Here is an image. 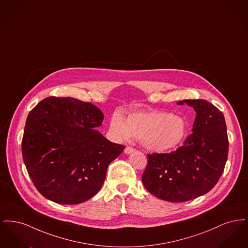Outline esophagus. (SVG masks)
Instances as JSON below:
<instances>
[{"mask_svg":"<svg viewBox=\"0 0 248 248\" xmlns=\"http://www.w3.org/2000/svg\"><path fill=\"white\" fill-rule=\"evenodd\" d=\"M134 152H135V149L132 148V147H130V146H127V147L124 149V154H131L132 153H134Z\"/></svg>","mask_w":248,"mask_h":248,"instance_id":"obj_1","label":"esophagus"}]
</instances>
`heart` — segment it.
I'll return each mask as SVG.
<instances>
[{
	"label": "heart",
	"instance_id": "b5f03b06",
	"mask_svg": "<svg viewBox=\"0 0 248 248\" xmlns=\"http://www.w3.org/2000/svg\"><path fill=\"white\" fill-rule=\"evenodd\" d=\"M186 128L182 117L161 110L133 112L127 119L116 112L109 122V131L116 140H127L133 137L145 149L157 154L176 148L184 139Z\"/></svg>",
	"mask_w": 248,
	"mask_h": 248
}]
</instances>
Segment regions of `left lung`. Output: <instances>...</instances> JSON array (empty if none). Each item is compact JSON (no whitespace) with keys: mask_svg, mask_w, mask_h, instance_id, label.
Segmentation results:
<instances>
[{"mask_svg":"<svg viewBox=\"0 0 248 248\" xmlns=\"http://www.w3.org/2000/svg\"><path fill=\"white\" fill-rule=\"evenodd\" d=\"M196 117L192 134L170 154H148L142 182L159 199L180 202L197 198L215 187L224 171L229 141L223 113L204 99H185Z\"/></svg>","mask_w":248,"mask_h":248,"instance_id":"1","label":"left lung"}]
</instances>
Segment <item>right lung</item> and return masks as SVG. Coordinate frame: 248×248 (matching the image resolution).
I'll use <instances>...</instances> for the list:
<instances>
[{
    "instance_id": "obj_1",
    "label": "right lung",
    "mask_w": 248,
    "mask_h": 248,
    "mask_svg": "<svg viewBox=\"0 0 248 248\" xmlns=\"http://www.w3.org/2000/svg\"><path fill=\"white\" fill-rule=\"evenodd\" d=\"M104 115L89 102L50 96L29 113L22 156L36 189L48 200L77 204L101 189L108 165L124 146L98 132Z\"/></svg>"
}]
</instances>
